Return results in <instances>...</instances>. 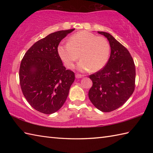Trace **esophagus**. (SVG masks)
<instances>
[{
	"instance_id": "1",
	"label": "esophagus",
	"mask_w": 153,
	"mask_h": 153,
	"mask_svg": "<svg viewBox=\"0 0 153 153\" xmlns=\"http://www.w3.org/2000/svg\"><path fill=\"white\" fill-rule=\"evenodd\" d=\"M84 77V75H82V74H77L76 75V78H82V77Z\"/></svg>"
}]
</instances>
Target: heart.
Returning a JSON list of instances; mask_svg holds the SVG:
<instances>
[{"instance_id":"b5f03b06","label":"heart","mask_w":153,"mask_h":153,"mask_svg":"<svg viewBox=\"0 0 153 153\" xmlns=\"http://www.w3.org/2000/svg\"><path fill=\"white\" fill-rule=\"evenodd\" d=\"M58 53L65 66L69 69L74 68L79 57V70L96 71L102 69L108 62L110 45L105 37L82 31L71 35L68 43L58 45Z\"/></svg>"}]
</instances>
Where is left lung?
<instances>
[{
  "label": "left lung",
  "mask_w": 153,
  "mask_h": 153,
  "mask_svg": "<svg viewBox=\"0 0 153 153\" xmlns=\"http://www.w3.org/2000/svg\"><path fill=\"white\" fill-rule=\"evenodd\" d=\"M108 40L111 53L105 66L89 76L93 85L89 98L97 108L104 112L122 106L135 89V66L127 48L110 33L98 31Z\"/></svg>",
  "instance_id": "left-lung-1"
}]
</instances>
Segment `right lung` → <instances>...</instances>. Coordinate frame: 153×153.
<instances>
[{
	"instance_id": "obj_1",
	"label": "right lung",
	"mask_w": 153,
	"mask_h": 153,
	"mask_svg": "<svg viewBox=\"0 0 153 153\" xmlns=\"http://www.w3.org/2000/svg\"><path fill=\"white\" fill-rule=\"evenodd\" d=\"M75 29L58 31L39 40L23 57L19 71L23 95L37 111L51 114L66 101L74 71L63 66L58 53L60 41Z\"/></svg>"
}]
</instances>
